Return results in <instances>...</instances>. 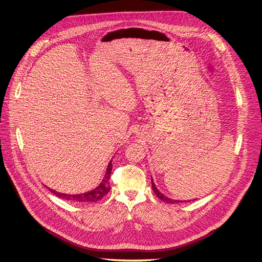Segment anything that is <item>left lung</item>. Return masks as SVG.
Here are the masks:
<instances>
[{
  "label": "left lung",
  "instance_id": "obj_1",
  "mask_svg": "<svg viewBox=\"0 0 262 262\" xmlns=\"http://www.w3.org/2000/svg\"><path fill=\"white\" fill-rule=\"evenodd\" d=\"M152 188H153V190H154V192H155V194L158 196V199H160V200H161V201H163V202L170 203V204H177V203H183V202H186V201H180V200H172V199H170V198L164 196V195L161 193V192H159V190L156 188V186H155V184H154L153 180H152ZM187 202H190V201H187Z\"/></svg>",
  "mask_w": 262,
  "mask_h": 262
}]
</instances>
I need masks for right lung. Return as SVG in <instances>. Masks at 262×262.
<instances>
[{"label": "right lung", "mask_w": 262, "mask_h": 262, "mask_svg": "<svg viewBox=\"0 0 262 262\" xmlns=\"http://www.w3.org/2000/svg\"><path fill=\"white\" fill-rule=\"evenodd\" d=\"M113 170V164L112 161L108 163V167L106 170L105 177L103 178L102 183L96 187L95 189L86 192V193H81V194H66V193H60V192H56L53 189H49L53 194L56 196L69 201V202H74V203H91V202H98L99 200L103 199L110 190V185H109V177L110 173H112Z\"/></svg>", "instance_id": "right-lung-1"}]
</instances>
